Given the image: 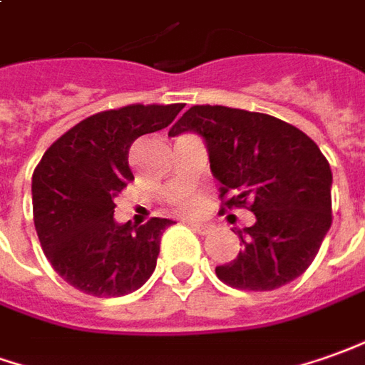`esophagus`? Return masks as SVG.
Returning a JSON list of instances; mask_svg holds the SVG:
<instances>
[{"label": "esophagus", "mask_w": 365, "mask_h": 365, "mask_svg": "<svg viewBox=\"0 0 365 365\" xmlns=\"http://www.w3.org/2000/svg\"><path fill=\"white\" fill-rule=\"evenodd\" d=\"M188 226H190L195 232H198V235H210V230H212V228L208 225H205V222H188Z\"/></svg>", "instance_id": "esophagus-1"}]
</instances>
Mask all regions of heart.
Listing matches in <instances>:
<instances>
[{
  "mask_svg": "<svg viewBox=\"0 0 365 365\" xmlns=\"http://www.w3.org/2000/svg\"><path fill=\"white\" fill-rule=\"evenodd\" d=\"M177 208L180 212H185V215H195V212H198V208H200V197H197V195H187V197H182L178 200Z\"/></svg>",
  "mask_w": 365,
  "mask_h": 365,
  "instance_id": "obj_1",
  "label": "heart"
}]
</instances>
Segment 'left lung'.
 <instances>
[{
  "instance_id": "1",
  "label": "left lung",
  "mask_w": 365,
  "mask_h": 365,
  "mask_svg": "<svg viewBox=\"0 0 365 365\" xmlns=\"http://www.w3.org/2000/svg\"><path fill=\"white\" fill-rule=\"evenodd\" d=\"M185 130L207 143L222 207L256 216L238 230V256L216 266L218 280L266 292L306 272L331 225V170L318 145L290 123L222 105L190 107L168 135Z\"/></svg>"
}]
</instances>
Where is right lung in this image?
<instances>
[{"label": "right lung", "instance_id": "1", "mask_svg": "<svg viewBox=\"0 0 365 365\" xmlns=\"http://www.w3.org/2000/svg\"><path fill=\"white\" fill-rule=\"evenodd\" d=\"M182 107L135 103L95 113L55 140L35 167V230L53 270L73 288L110 298L135 292L150 278L160 236L173 220L117 225L115 197L135 180L130 145L168 127Z\"/></svg>", "mask_w": 365, "mask_h": 365}]
</instances>
